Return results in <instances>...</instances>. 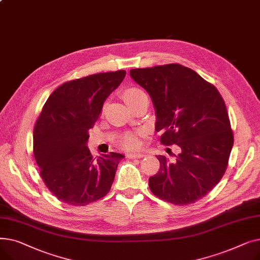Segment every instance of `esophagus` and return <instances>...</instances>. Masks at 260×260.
<instances>
[{"label":"esophagus","instance_id":"34e87169","mask_svg":"<svg viewBox=\"0 0 260 260\" xmlns=\"http://www.w3.org/2000/svg\"><path fill=\"white\" fill-rule=\"evenodd\" d=\"M145 155L144 154H142V153H129V154H127L126 155V157L127 158H129V159H136V158H142V157H144Z\"/></svg>","mask_w":260,"mask_h":260}]
</instances>
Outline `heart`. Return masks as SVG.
Returning a JSON list of instances; mask_svg holds the SVG:
<instances>
[{
  "label": "heart",
  "mask_w": 260,
  "mask_h": 260,
  "mask_svg": "<svg viewBox=\"0 0 260 260\" xmlns=\"http://www.w3.org/2000/svg\"><path fill=\"white\" fill-rule=\"evenodd\" d=\"M144 97H146V93L139 87L131 86L122 91V98L129 107ZM138 144L139 142L137 136L133 133H127L125 135H123L120 139V146L124 149H128V151L137 148Z\"/></svg>",
  "instance_id": "heart-1"
}]
</instances>
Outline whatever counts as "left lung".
Returning <instances> with one entry per match:
<instances>
[{"mask_svg":"<svg viewBox=\"0 0 260 260\" xmlns=\"http://www.w3.org/2000/svg\"><path fill=\"white\" fill-rule=\"evenodd\" d=\"M129 75L151 95L160 142L179 147L174 158L157 156L160 169L149 177V188L176 206L195 203L228 168L234 135L224 100L212 83L177 63L135 68Z\"/></svg>","mask_w":260,"mask_h":260,"instance_id":"8db88e82","label":"left lung"}]
</instances>
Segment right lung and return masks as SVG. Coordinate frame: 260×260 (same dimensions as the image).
Returning <instances> with one entry per match:
<instances>
[{"mask_svg": "<svg viewBox=\"0 0 260 260\" xmlns=\"http://www.w3.org/2000/svg\"><path fill=\"white\" fill-rule=\"evenodd\" d=\"M125 75L117 71L65 82L51 92L37 119L34 156L40 176L64 203L84 207L111 190L124 156L111 152L94 160L86 142L104 101Z\"/></svg>", "mask_w": 260, "mask_h": 260, "instance_id": "1", "label": "right lung"}]
</instances>
